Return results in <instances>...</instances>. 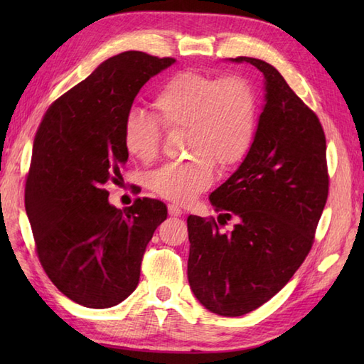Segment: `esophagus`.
I'll use <instances>...</instances> for the list:
<instances>
[{
    "instance_id": "esophagus-1",
    "label": "esophagus",
    "mask_w": 364,
    "mask_h": 364,
    "mask_svg": "<svg viewBox=\"0 0 364 364\" xmlns=\"http://www.w3.org/2000/svg\"><path fill=\"white\" fill-rule=\"evenodd\" d=\"M167 210H168V214L170 215H173V218H180V215L183 214V210L180 206H176V205H168L167 206Z\"/></svg>"
}]
</instances>
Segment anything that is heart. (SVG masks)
<instances>
[{
    "label": "heart",
    "instance_id": "b5f03b06",
    "mask_svg": "<svg viewBox=\"0 0 364 364\" xmlns=\"http://www.w3.org/2000/svg\"><path fill=\"white\" fill-rule=\"evenodd\" d=\"M166 129H186L189 159L168 162L150 173L149 186L173 203H188L214 181V162L223 168L241 162L257 129V95L241 76L211 78L196 72L172 76L151 100ZM161 128L144 114L123 122V146L131 158L151 162L159 153Z\"/></svg>",
    "mask_w": 364,
    "mask_h": 364
}]
</instances>
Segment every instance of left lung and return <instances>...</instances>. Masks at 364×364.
Returning <instances> with one entry per match:
<instances>
[{
	"instance_id": "8db88e82",
	"label": "left lung",
	"mask_w": 364,
	"mask_h": 364,
	"mask_svg": "<svg viewBox=\"0 0 364 364\" xmlns=\"http://www.w3.org/2000/svg\"><path fill=\"white\" fill-rule=\"evenodd\" d=\"M264 76V106L249 153L211 192L223 222L189 215V286L211 313L236 318L257 310L291 280L310 253L328 196L326 136L319 119L275 67L255 58ZM219 220V219H218Z\"/></svg>"
}]
</instances>
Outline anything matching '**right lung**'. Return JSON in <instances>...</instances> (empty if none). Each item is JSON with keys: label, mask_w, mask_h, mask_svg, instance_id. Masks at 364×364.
I'll return each mask as SVG.
<instances>
[{"label": "right lung", "mask_w": 364, "mask_h": 364, "mask_svg": "<svg viewBox=\"0 0 364 364\" xmlns=\"http://www.w3.org/2000/svg\"><path fill=\"white\" fill-rule=\"evenodd\" d=\"M172 64L142 51L106 59L37 129L25 188L36 250L54 286L82 306L111 308L136 289L146 244L167 219L153 198L117 210L105 188L122 180L123 122L136 95Z\"/></svg>", "instance_id": "add662e5"}]
</instances>
